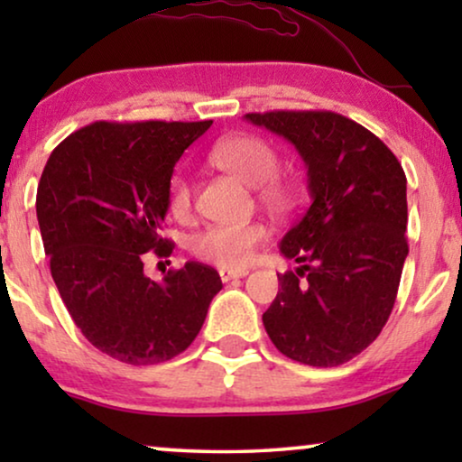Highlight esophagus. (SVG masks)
I'll return each instance as SVG.
<instances>
[{
	"label": "esophagus",
	"mask_w": 462,
	"mask_h": 462,
	"mask_svg": "<svg viewBox=\"0 0 462 462\" xmlns=\"http://www.w3.org/2000/svg\"><path fill=\"white\" fill-rule=\"evenodd\" d=\"M218 275H220V280L226 283L231 280H237V277H245V275H248V271H245V269H220Z\"/></svg>",
	"instance_id": "esophagus-1"
}]
</instances>
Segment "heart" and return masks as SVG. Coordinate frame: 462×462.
Here are the masks:
<instances>
[{
	"instance_id": "1",
	"label": "heart",
	"mask_w": 462,
	"mask_h": 462,
	"mask_svg": "<svg viewBox=\"0 0 462 462\" xmlns=\"http://www.w3.org/2000/svg\"><path fill=\"white\" fill-rule=\"evenodd\" d=\"M210 162L223 172L236 176L244 185L256 187L258 199L269 210L277 214L292 210L296 201L294 185L275 174L280 160L275 149L263 138L252 134L226 138L212 149ZM168 208L176 218H187L191 214L193 191L187 176H172L168 187ZM267 236V226L261 223L214 225L193 237L191 252L201 261L223 269L244 267Z\"/></svg>"
}]
</instances>
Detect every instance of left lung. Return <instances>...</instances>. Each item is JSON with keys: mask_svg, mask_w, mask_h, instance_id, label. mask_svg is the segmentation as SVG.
<instances>
[{"mask_svg": "<svg viewBox=\"0 0 462 462\" xmlns=\"http://www.w3.org/2000/svg\"><path fill=\"white\" fill-rule=\"evenodd\" d=\"M290 141L307 166L311 206L280 250L299 269L277 273L263 313L294 362L332 368L359 356L387 324L408 256L406 174L381 138L332 111L248 113Z\"/></svg>", "mask_w": 462, "mask_h": 462, "instance_id": "left-lung-1", "label": "left lung"}]
</instances>
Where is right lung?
Returning <instances> with one entry per match:
<instances>
[{
  "label": "right lung",
  "mask_w": 462,
  "mask_h": 462,
  "mask_svg": "<svg viewBox=\"0 0 462 462\" xmlns=\"http://www.w3.org/2000/svg\"><path fill=\"white\" fill-rule=\"evenodd\" d=\"M212 122H94L52 151L37 187L50 273L81 334L132 365L168 362L204 326L223 282L187 263L153 282L144 252L172 254L160 236L176 162Z\"/></svg>",
  "instance_id": "add662e5"
}]
</instances>
